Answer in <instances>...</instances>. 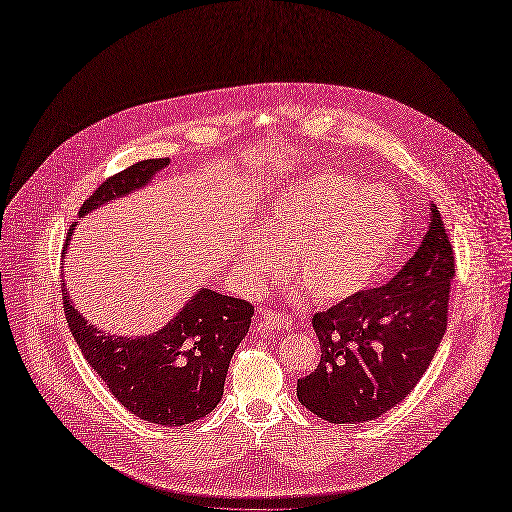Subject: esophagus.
<instances>
[{
  "label": "esophagus",
  "mask_w": 512,
  "mask_h": 512,
  "mask_svg": "<svg viewBox=\"0 0 512 512\" xmlns=\"http://www.w3.org/2000/svg\"><path fill=\"white\" fill-rule=\"evenodd\" d=\"M260 320L267 324L269 328H277V330H288L290 328V320L288 315H284L281 311H275V309H264L260 313Z\"/></svg>",
  "instance_id": "1"
}]
</instances>
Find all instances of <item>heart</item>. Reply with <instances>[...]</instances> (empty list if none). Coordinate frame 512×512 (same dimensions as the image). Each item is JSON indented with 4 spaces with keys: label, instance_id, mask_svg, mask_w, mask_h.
Segmentation results:
<instances>
[{
    "label": "heart",
    "instance_id": "1",
    "mask_svg": "<svg viewBox=\"0 0 512 512\" xmlns=\"http://www.w3.org/2000/svg\"><path fill=\"white\" fill-rule=\"evenodd\" d=\"M404 211L383 184L324 171L290 184L260 220V235L243 241L241 256L254 286L281 271L324 303L364 290L402 237Z\"/></svg>",
    "mask_w": 512,
    "mask_h": 512
}]
</instances>
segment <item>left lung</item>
Listing matches in <instances>:
<instances>
[{"mask_svg":"<svg viewBox=\"0 0 512 512\" xmlns=\"http://www.w3.org/2000/svg\"><path fill=\"white\" fill-rule=\"evenodd\" d=\"M455 256L436 205L419 250L375 290L315 311L322 358L298 402L330 424H364L411 394L443 341Z\"/></svg>","mask_w":512,"mask_h":512,"instance_id":"1","label":"left lung"}]
</instances>
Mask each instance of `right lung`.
<instances>
[{"instance_id":"1","label":"right lung","mask_w":512,"mask_h":512,"mask_svg":"<svg viewBox=\"0 0 512 512\" xmlns=\"http://www.w3.org/2000/svg\"><path fill=\"white\" fill-rule=\"evenodd\" d=\"M167 165L169 158H148L114 173L82 203L80 216L144 186ZM72 231L74 224L67 239ZM61 292L67 326L86 362L122 407L165 428L186 426L216 409L228 364L254 315L252 303L203 288L163 330L139 339L110 337L86 324L67 290Z\"/></svg>"}]
</instances>
